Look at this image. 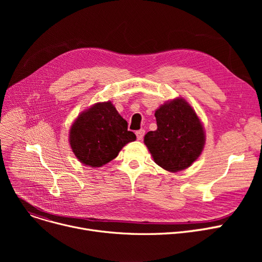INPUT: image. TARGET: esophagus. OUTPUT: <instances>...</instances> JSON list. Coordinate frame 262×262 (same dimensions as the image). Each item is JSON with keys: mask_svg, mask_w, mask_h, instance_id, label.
Segmentation results:
<instances>
[{"mask_svg": "<svg viewBox=\"0 0 262 262\" xmlns=\"http://www.w3.org/2000/svg\"><path fill=\"white\" fill-rule=\"evenodd\" d=\"M144 134H145L144 129H140V130H137V132H136V136H137V139H138V140H142V139H143V137H144Z\"/></svg>", "mask_w": 262, "mask_h": 262, "instance_id": "1", "label": "esophagus"}]
</instances>
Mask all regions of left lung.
Segmentation results:
<instances>
[{
	"label": "left lung",
	"mask_w": 262,
	"mask_h": 262,
	"mask_svg": "<svg viewBox=\"0 0 262 262\" xmlns=\"http://www.w3.org/2000/svg\"><path fill=\"white\" fill-rule=\"evenodd\" d=\"M157 129L144 136V143L159 167L182 171L201 155L204 128L195 112L184 99L162 105L155 113Z\"/></svg>",
	"instance_id": "left-lung-1"
}]
</instances>
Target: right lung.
I'll list each match as a JSON object with an SVG mask.
<instances>
[{
	"label": "right lung",
	"mask_w": 262,
	"mask_h": 262,
	"mask_svg": "<svg viewBox=\"0 0 262 262\" xmlns=\"http://www.w3.org/2000/svg\"><path fill=\"white\" fill-rule=\"evenodd\" d=\"M136 140L112 102L96 103L78 116L70 130V145L77 159L92 168L115 159L122 147Z\"/></svg>",
	"instance_id": "right-lung-1"
}]
</instances>
